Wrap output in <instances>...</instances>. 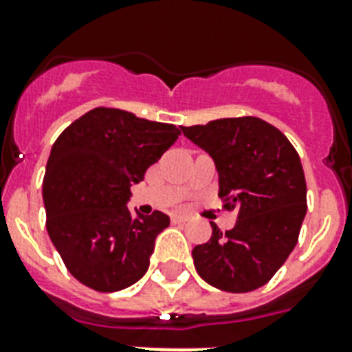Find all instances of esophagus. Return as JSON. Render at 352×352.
<instances>
[{"label":"esophagus","mask_w":352,"mask_h":352,"mask_svg":"<svg viewBox=\"0 0 352 352\" xmlns=\"http://www.w3.org/2000/svg\"><path fill=\"white\" fill-rule=\"evenodd\" d=\"M186 221H188L186 215H179V214L171 215V223H173V225H181V223H186Z\"/></svg>","instance_id":"34e87169"}]
</instances>
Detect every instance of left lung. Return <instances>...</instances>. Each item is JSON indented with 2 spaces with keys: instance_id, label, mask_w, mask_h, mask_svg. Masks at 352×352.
Returning <instances> with one entry per match:
<instances>
[{
  "instance_id": "obj_1",
  "label": "left lung",
  "mask_w": 352,
  "mask_h": 352,
  "mask_svg": "<svg viewBox=\"0 0 352 352\" xmlns=\"http://www.w3.org/2000/svg\"><path fill=\"white\" fill-rule=\"evenodd\" d=\"M181 129L214 160L226 208L239 210L232 230L223 234L212 223L208 243L193 248L195 270L226 292L259 289L294 250L305 219L300 155L278 127L256 117L219 118Z\"/></svg>"
}]
</instances>
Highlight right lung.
<instances>
[{
  "mask_svg": "<svg viewBox=\"0 0 352 352\" xmlns=\"http://www.w3.org/2000/svg\"><path fill=\"white\" fill-rule=\"evenodd\" d=\"M181 135V127L95 107L52 144L43 177L47 232L80 283L117 292L148 272L170 217L131 214L133 184Z\"/></svg>",
  "mask_w": 352,
  "mask_h": 352,
  "instance_id": "obj_1",
  "label": "right lung"
}]
</instances>
